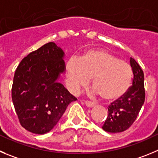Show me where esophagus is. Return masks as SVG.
I'll use <instances>...</instances> for the list:
<instances>
[{"mask_svg":"<svg viewBox=\"0 0 158 158\" xmlns=\"http://www.w3.org/2000/svg\"><path fill=\"white\" fill-rule=\"evenodd\" d=\"M85 104H86V105L87 106V107H94V106L96 105L95 103L91 102V101H85Z\"/></svg>","mask_w":158,"mask_h":158,"instance_id":"34e87169","label":"esophagus"}]
</instances>
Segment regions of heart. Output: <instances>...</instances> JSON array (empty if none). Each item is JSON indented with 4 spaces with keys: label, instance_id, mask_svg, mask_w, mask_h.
<instances>
[{
    "label": "heart",
    "instance_id": "b5f03b06",
    "mask_svg": "<svg viewBox=\"0 0 158 158\" xmlns=\"http://www.w3.org/2000/svg\"><path fill=\"white\" fill-rule=\"evenodd\" d=\"M66 77L72 92L86 86L92 78L94 94H99L106 101H115L130 87L132 71L127 62L114 54L104 50H94L80 59L71 57L66 63Z\"/></svg>",
    "mask_w": 158,
    "mask_h": 158
}]
</instances>
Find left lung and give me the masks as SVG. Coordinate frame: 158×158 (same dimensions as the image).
<instances>
[{
	"mask_svg": "<svg viewBox=\"0 0 158 158\" xmlns=\"http://www.w3.org/2000/svg\"><path fill=\"white\" fill-rule=\"evenodd\" d=\"M133 72L132 86L122 97L108 106V116L102 129L108 132H121L129 129L136 119L145 101L144 74L139 64L130 57Z\"/></svg>",
	"mask_w": 158,
	"mask_h": 158,
	"instance_id": "obj_1",
	"label": "left lung"
}]
</instances>
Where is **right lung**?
<instances>
[{
    "label": "right lung",
    "mask_w": 158,
    "mask_h": 158,
    "mask_svg": "<svg viewBox=\"0 0 158 158\" xmlns=\"http://www.w3.org/2000/svg\"><path fill=\"white\" fill-rule=\"evenodd\" d=\"M64 56L61 48L48 43L25 57L15 72L13 104L21 126L32 133L50 132L77 100L57 81L65 71Z\"/></svg>",
    "instance_id": "right-lung-1"
}]
</instances>
